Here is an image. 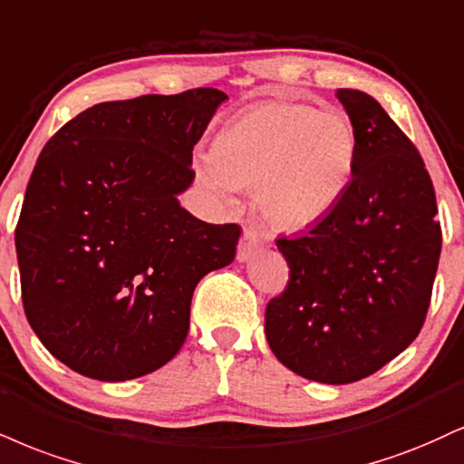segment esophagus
Returning <instances> with one entry per match:
<instances>
[{"label":"esophagus","instance_id":"obj_1","mask_svg":"<svg viewBox=\"0 0 464 464\" xmlns=\"http://www.w3.org/2000/svg\"><path fill=\"white\" fill-rule=\"evenodd\" d=\"M264 233L256 231V228H246L244 231L242 239H239V246H237V261H248L250 256H255L264 248Z\"/></svg>","mask_w":464,"mask_h":464}]
</instances>
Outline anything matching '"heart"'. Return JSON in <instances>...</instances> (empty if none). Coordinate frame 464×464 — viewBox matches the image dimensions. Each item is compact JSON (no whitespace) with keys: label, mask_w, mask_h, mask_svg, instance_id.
<instances>
[{"label":"heart","mask_w":464,"mask_h":464,"mask_svg":"<svg viewBox=\"0 0 464 464\" xmlns=\"http://www.w3.org/2000/svg\"><path fill=\"white\" fill-rule=\"evenodd\" d=\"M359 136L339 110L264 102L250 105L222 127L211 160L198 164L200 181L220 198L256 186L266 220L283 231L320 222L350 189Z\"/></svg>","instance_id":"b5f03b06"}]
</instances>
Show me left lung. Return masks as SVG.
<instances>
[{
  "label": "left lung",
  "mask_w": 464,
  "mask_h": 464,
  "mask_svg": "<svg viewBox=\"0 0 464 464\" xmlns=\"http://www.w3.org/2000/svg\"><path fill=\"white\" fill-rule=\"evenodd\" d=\"M337 99L359 136L354 179L314 228L276 239L289 281L266 306L276 359L324 384L372 376L415 342L440 256L420 150L367 92L339 88Z\"/></svg>",
  "instance_id": "obj_1"
}]
</instances>
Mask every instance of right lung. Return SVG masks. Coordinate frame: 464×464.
I'll list each match as a JSON object with an SVG mask.
<instances>
[{
    "mask_svg": "<svg viewBox=\"0 0 464 464\" xmlns=\"http://www.w3.org/2000/svg\"><path fill=\"white\" fill-rule=\"evenodd\" d=\"M225 99L194 88L97 103L38 155L14 233L21 298L72 372L122 382L160 370L186 342L194 287L236 259L242 228L177 198Z\"/></svg>",
    "mask_w": 464,
    "mask_h": 464,
    "instance_id": "add662e5",
    "label": "right lung"
}]
</instances>
